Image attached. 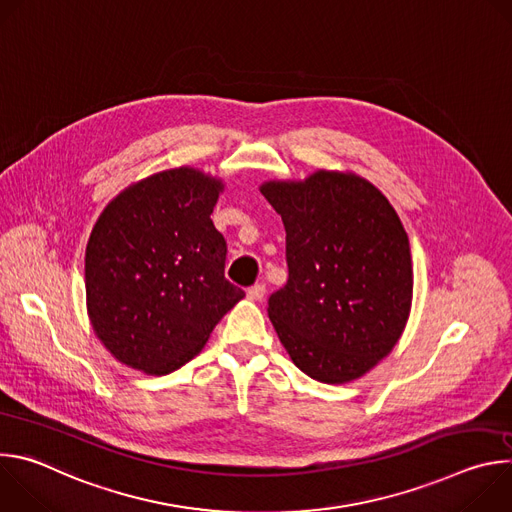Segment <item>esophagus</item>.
I'll return each mask as SVG.
<instances>
[{
  "mask_svg": "<svg viewBox=\"0 0 512 512\" xmlns=\"http://www.w3.org/2000/svg\"><path fill=\"white\" fill-rule=\"evenodd\" d=\"M263 296H265V285L263 283H255L247 289V298L251 302H259V300H263Z\"/></svg>",
  "mask_w": 512,
  "mask_h": 512,
  "instance_id": "34e87169",
  "label": "esophagus"
}]
</instances>
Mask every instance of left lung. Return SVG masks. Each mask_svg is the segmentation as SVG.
I'll list each match as a JSON object with an SVG mask.
<instances>
[{"mask_svg": "<svg viewBox=\"0 0 512 512\" xmlns=\"http://www.w3.org/2000/svg\"><path fill=\"white\" fill-rule=\"evenodd\" d=\"M261 194L285 227L287 283L269 320L314 381L350 383L401 338L413 298L407 233L385 194L350 172L271 180Z\"/></svg>", "mask_w": 512, "mask_h": 512, "instance_id": "left-lung-1", "label": "left lung"}]
</instances>
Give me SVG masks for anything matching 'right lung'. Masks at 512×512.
I'll return each instance as SVG.
<instances>
[{"instance_id":"right-lung-1","label":"right lung","mask_w":512,"mask_h":512,"mask_svg":"<svg viewBox=\"0 0 512 512\" xmlns=\"http://www.w3.org/2000/svg\"><path fill=\"white\" fill-rule=\"evenodd\" d=\"M196 168L143 178L101 212L87 243V310L97 338L127 367L168 375L192 360L243 300L225 277L227 241L212 225L223 192Z\"/></svg>"}]
</instances>
